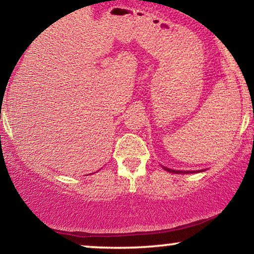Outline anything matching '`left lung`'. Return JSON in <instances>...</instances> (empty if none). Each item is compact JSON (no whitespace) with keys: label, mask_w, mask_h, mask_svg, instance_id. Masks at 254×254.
I'll return each instance as SVG.
<instances>
[{"label":"left lung","mask_w":254,"mask_h":254,"mask_svg":"<svg viewBox=\"0 0 254 254\" xmlns=\"http://www.w3.org/2000/svg\"><path fill=\"white\" fill-rule=\"evenodd\" d=\"M165 168V167H164ZM167 172H171V173L174 174H188V173H196L197 171H176V170H170V168H165Z\"/></svg>","instance_id":"obj_1"}]
</instances>
